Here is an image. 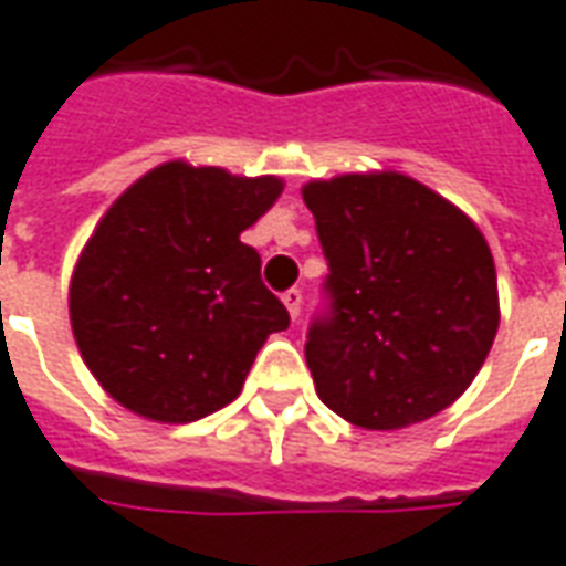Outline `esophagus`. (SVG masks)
I'll return each mask as SVG.
<instances>
[{"mask_svg": "<svg viewBox=\"0 0 566 566\" xmlns=\"http://www.w3.org/2000/svg\"><path fill=\"white\" fill-rule=\"evenodd\" d=\"M283 304H286V311H290L292 319H298V316H302V290L283 292Z\"/></svg>", "mask_w": 566, "mask_h": 566, "instance_id": "esophagus-1", "label": "esophagus"}]
</instances>
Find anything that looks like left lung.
Segmentation results:
<instances>
[{
    "mask_svg": "<svg viewBox=\"0 0 566 566\" xmlns=\"http://www.w3.org/2000/svg\"><path fill=\"white\" fill-rule=\"evenodd\" d=\"M328 262V316L304 356L319 399L363 430H402L463 396L500 326L496 268L467 212L396 170L302 188Z\"/></svg>",
    "mask_w": 566,
    "mask_h": 566,
    "instance_id": "left-lung-1",
    "label": "left lung"
}]
</instances>
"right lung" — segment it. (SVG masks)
Listing matches in <instances>:
<instances>
[{"instance_id":"add662e5","label":"right lung","mask_w":566,"mask_h":566,"mask_svg":"<svg viewBox=\"0 0 566 566\" xmlns=\"http://www.w3.org/2000/svg\"><path fill=\"white\" fill-rule=\"evenodd\" d=\"M280 176L167 161L99 219L70 280V323L99 387L139 418L191 423L234 402L290 314L240 234Z\"/></svg>"}]
</instances>
